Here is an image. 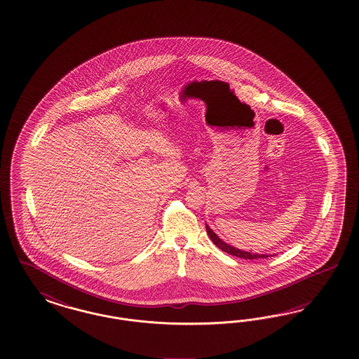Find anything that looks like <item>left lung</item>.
Segmentation results:
<instances>
[{
  "instance_id": "obj_1",
  "label": "left lung",
  "mask_w": 359,
  "mask_h": 359,
  "mask_svg": "<svg viewBox=\"0 0 359 359\" xmlns=\"http://www.w3.org/2000/svg\"><path fill=\"white\" fill-rule=\"evenodd\" d=\"M207 233L208 236L210 237L212 239V242L217 246L218 249H221L222 251H225V252H228L230 255H234V257H238V258H242V259H261V258H269V255H263V254H251V252H248V251H242L238 250V249H234L233 246H230L228 243H225V242H222L221 238H218L217 236L210 230V229L207 226Z\"/></svg>"
}]
</instances>
